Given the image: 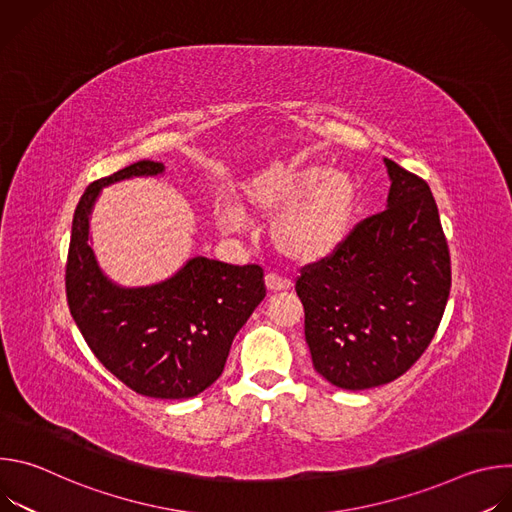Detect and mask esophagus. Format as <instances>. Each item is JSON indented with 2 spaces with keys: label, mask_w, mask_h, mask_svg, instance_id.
Wrapping results in <instances>:
<instances>
[{
  "label": "esophagus",
  "mask_w": 512,
  "mask_h": 512,
  "mask_svg": "<svg viewBox=\"0 0 512 512\" xmlns=\"http://www.w3.org/2000/svg\"><path fill=\"white\" fill-rule=\"evenodd\" d=\"M265 287H267L269 291H283V289L289 287V281L283 279V277H279V275H275V273H267V275H265Z\"/></svg>",
  "instance_id": "34e87169"
}]
</instances>
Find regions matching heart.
I'll return each mask as SVG.
<instances>
[{
    "instance_id": "1",
    "label": "heart",
    "mask_w": 512,
    "mask_h": 512,
    "mask_svg": "<svg viewBox=\"0 0 512 512\" xmlns=\"http://www.w3.org/2000/svg\"><path fill=\"white\" fill-rule=\"evenodd\" d=\"M241 204L218 200L212 221L223 235H241L247 227L243 207L273 218L271 243L285 259L312 265L334 255L352 231L360 192L356 180L322 164L261 172L241 186Z\"/></svg>"
}]
</instances>
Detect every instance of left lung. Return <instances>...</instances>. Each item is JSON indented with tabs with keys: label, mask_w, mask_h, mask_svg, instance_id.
Listing matches in <instances>:
<instances>
[{
	"label": "left lung",
	"mask_w": 512,
	"mask_h": 512,
	"mask_svg": "<svg viewBox=\"0 0 512 512\" xmlns=\"http://www.w3.org/2000/svg\"><path fill=\"white\" fill-rule=\"evenodd\" d=\"M387 208L304 267L296 291L314 369L346 391L407 373L442 322L452 285L440 212L425 180L385 158Z\"/></svg>",
	"instance_id": "obj_1"
}]
</instances>
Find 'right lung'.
<instances>
[{"label":"right lung","mask_w":512,"mask_h":512,"mask_svg":"<svg viewBox=\"0 0 512 512\" xmlns=\"http://www.w3.org/2000/svg\"><path fill=\"white\" fill-rule=\"evenodd\" d=\"M141 160L93 182L72 218L66 300L72 320L103 367L139 395L188 399L223 375L233 338L265 298L259 265L188 259L172 277L141 287L109 279L91 247V212L109 184L160 176Z\"/></svg>","instance_id":"1"}]
</instances>
